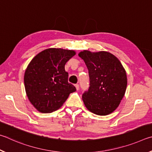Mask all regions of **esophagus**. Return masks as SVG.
Segmentation results:
<instances>
[{"instance_id":"esophagus-1","label":"esophagus","mask_w":152,"mask_h":152,"mask_svg":"<svg viewBox=\"0 0 152 152\" xmlns=\"http://www.w3.org/2000/svg\"><path fill=\"white\" fill-rule=\"evenodd\" d=\"M75 86L77 90H79V84H76Z\"/></svg>"}]
</instances>
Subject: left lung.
<instances>
[{
	"instance_id": "8db88e82",
	"label": "left lung",
	"mask_w": 152,
	"mask_h": 152,
	"mask_svg": "<svg viewBox=\"0 0 152 152\" xmlns=\"http://www.w3.org/2000/svg\"><path fill=\"white\" fill-rule=\"evenodd\" d=\"M79 56L89 71V89L82 94L85 105L99 115L112 113L126 93L127 81L123 65L116 57L105 51L83 50Z\"/></svg>"
}]
</instances>
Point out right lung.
Returning <instances> with one entry per match:
<instances>
[{"mask_svg":"<svg viewBox=\"0 0 152 152\" xmlns=\"http://www.w3.org/2000/svg\"><path fill=\"white\" fill-rule=\"evenodd\" d=\"M75 55L73 50L45 49L31 60L26 68L24 83L30 102L41 113H51L65 103L76 91L68 82L66 63Z\"/></svg>","mask_w":152,"mask_h":152,"instance_id":"right-lung-1","label":"right lung"}]
</instances>
